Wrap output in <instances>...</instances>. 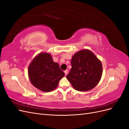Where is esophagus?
Listing matches in <instances>:
<instances>
[{
    "instance_id": "obj_1",
    "label": "esophagus",
    "mask_w": 129,
    "mask_h": 129,
    "mask_svg": "<svg viewBox=\"0 0 129 129\" xmlns=\"http://www.w3.org/2000/svg\"><path fill=\"white\" fill-rule=\"evenodd\" d=\"M64 72V74H65V76H66L68 74V70H66V71Z\"/></svg>"
}]
</instances>
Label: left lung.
Returning <instances> with one entry per match:
<instances>
[{"mask_svg":"<svg viewBox=\"0 0 129 129\" xmlns=\"http://www.w3.org/2000/svg\"><path fill=\"white\" fill-rule=\"evenodd\" d=\"M71 64L66 77L76 90L88 91L98 84L102 75V64L91 50L85 49L75 53Z\"/></svg>","mask_w":129,"mask_h":129,"instance_id":"1","label":"left lung"}]
</instances>
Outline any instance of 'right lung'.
I'll return each instance as SVG.
<instances>
[{"label":"right lung","instance_id":"right-lung-1","mask_svg":"<svg viewBox=\"0 0 129 129\" xmlns=\"http://www.w3.org/2000/svg\"><path fill=\"white\" fill-rule=\"evenodd\" d=\"M28 75L34 86L44 92H50L55 89L59 81L64 76L59 64L53 60L51 54L40 53L30 62Z\"/></svg>","mask_w":129,"mask_h":129}]
</instances>
